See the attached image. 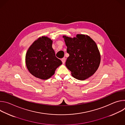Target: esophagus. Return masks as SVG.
<instances>
[{
    "mask_svg": "<svg viewBox=\"0 0 125 125\" xmlns=\"http://www.w3.org/2000/svg\"><path fill=\"white\" fill-rule=\"evenodd\" d=\"M61 61H62L63 64H64V63H65V58H63L61 59Z\"/></svg>",
    "mask_w": 125,
    "mask_h": 125,
    "instance_id": "34e87169",
    "label": "esophagus"
}]
</instances>
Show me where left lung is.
<instances>
[{"label": "left lung", "mask_w": 125, "mask_h": 125, "mask_svg": "<svg viewBox=\"0 0 125 125\" xmlns=\"http://www.w3.org/2000/svg\"><path fill=\"white\" fill-rule=\"evenodd\" d=\"M69 56L66 66L76 79L84 80L93 76L98 69L101 60L95 42L87 35L78 34L73 38L63 35Z\"/></svg>", "instance_id": "left-lung-1"}]
</instances>
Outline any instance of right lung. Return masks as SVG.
Listing matches in <instances>:
<instances>
[{"mask_svg": "<svg viewBox=\"0 0 125 125\" xmlns=\"http://www.w3.org/2000/svg\"><path fill=\"white\" fill-rule=\"evenodd\" d=\"M52 40L42 36L30 46L26 54V65L29 72L41 80H47L54 74L62 61L55 56Z\"/></svg>", "mask_w": 125, "mask_h": 125, "instance_id": "obj_1", "label": "right lung"}]
</instances>
